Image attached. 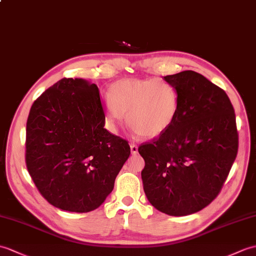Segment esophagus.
<instances>
[{
    "label": "esophagus",
    "mask_w": 256,
    "mask_h": 256,
    "mask_svg": "<svg viewBox=\"0 0 256 256\" xmlns=\"http://www.w3.org/2000/svg\"><path fill=\"white\" fill-rule=\"evenodd\" d=\"M130 154H132V155H136V154L138 152V147L135 144H130Z\"/></svg>",
    "instance_id": "esophagus-1"
}]
</instances>
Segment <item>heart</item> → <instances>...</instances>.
Masks as SVG:
<instances>
[{"mask_svg":"<svg viewBox=\"0 0 256 256\" xmlns=\"http://www.w3.org/2000/svg\"><path fill=\"white\" fill-rule=\"evenodd\" d=\"M176 89L154 78L116 82L104 101V120L111 132L126 121L136 135L155 138L174 126L179 114Z\"/></svg>","mask_w":256,"mask_h":256,"instance_id":"obj_1","label":"heart"}]
</instances>
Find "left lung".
<instances>
[{
    "instance_id": "1",
    "label": "left lung",
    "mask_w": 256,
    "mask_h": 256,
    "mask_svg": "<svg viewBox=\"0 0 256 256\" xmlns=\"http://www.w3.org/2000/svg\"><path fill=\"white\" fill-rule=\"evenodd\" d=\"M179 94L167 132L138 147L148 202L170 216L198 212L216 198L238 152L234 106L222 88L194 70L164 76Z\"/></svg>"
}]
</instances>
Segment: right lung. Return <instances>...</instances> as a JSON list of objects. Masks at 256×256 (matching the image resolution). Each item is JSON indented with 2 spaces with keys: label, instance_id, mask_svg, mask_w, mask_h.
Segmentation results:
<instances>
[{
  "label": "right lung",
  "instance_id": "obj_1",
  "mask_svg": "<svg viewBox=\"0 0 256 256\" xmlns=\"http://www.w3.org/2000/svg\"><path fill=\"white\" fill-rule=\"evenodd\" d=\"M99 89L63 78L32 106L26 164L41 195L58 208L88 212L106 200L130 157L128 142L109 133Z\"/></svg>",
  "mask_w": 256,
  "mask_h": 256
}]
</instances>
